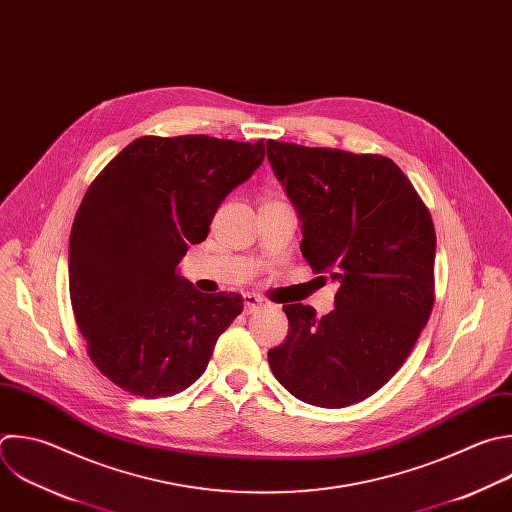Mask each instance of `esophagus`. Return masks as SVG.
<instances>
[{"label": "esophagus", "mask_w": 512, "mask_h": 512, "mask_svg": "<svg viewBox=\"0 0 512 512\" xmlns=\"http://www.w3.org/2000/svg\"><path fill=\"white\" fill-rule=\"evenodd\" d=\"M265 305H267L265 297H261L257 293H245V309H247V313H253V311H257L259 307H265Z\"/></svg>", "instance_id": "esophagus-1"}]
</instances>
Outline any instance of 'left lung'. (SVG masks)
Masks as SVG:
<instances>
[{
    "label": "left lung",
    "mask_w": 512,
    "mask_h": 512,
    "mask_svg": "<svg viewBox=\"0 0 512 512\" xmlns=\"http://www.w3.org/2000/svg\"><path fill=\"white\" fill-rule=\"evenodd\" d=\"M267 158L301 219L303 257L339 283L323 317L283 305L289 331L269 350L271 372L305 404L352 406L400 370L428 323L432 217L386 156L267 140Z\"/></svg>",
    "instance_id": "8db88e82"
}]
</instances>
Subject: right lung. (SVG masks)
<instances>
[{
	"label": "right lung",
	"mask_w": 512,
	"mask_h": 512,
	"mask_svg": "<svg viewBox=\"0 0 512 512\" xmlns=\"http://www.w3.org/2000/svg\"><path fill=\"white\" fill-rule=\"evenodd\" d=\"M263 156V140L142 136L90 185L70 233V299L90 360L122 390H187L243 311L239 293L205 295L179 263Z\"/></svg>",
	"instance_id": "obj_1"
}]
</instances>
